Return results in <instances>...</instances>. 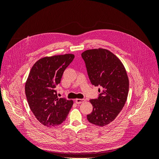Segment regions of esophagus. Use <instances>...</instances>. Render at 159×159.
I'll return each mask as SVG.
<instances>
[{
  "label": "esophagus",
  "mask_w": 159,
  "mask_h": 159,
  "mask_svg": "<svg viewBox=\"0 0 159 159\" xmlns=\"http://www.w3.org/2000/svg\"><path fill=\"white\" fill-rule=\"evenodd\" d=\"M85 99H75V102L77 104H80V103H83L85 102Z\"/></svg>",
  "instance_id": "1"
}]
</instances>
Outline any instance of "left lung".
Wrapping results in <instances>:
<instances>
[{
    "label": "left lung",
    "instance_id": "obj_1",
    "mask_svg": "<svg viewBox=\"0 0 159 159\" xmlns=\"http://www.w3.org/2000/svg\"><path fill=\"white\" fill-rule=\"evenodd\" d=\"M91 83L101 86L98 99H90L92 112L88 121L95 125H107L117 117L127 99L129 78L125 68L111 52L103 48L91 49L81 54Z\"/></svg>",
    "mask_w": 159,
    "mask_h": 159
}]
</instances>
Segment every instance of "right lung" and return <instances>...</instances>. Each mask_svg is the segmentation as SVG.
I'll list each match as a JSON object with an SVG mask.
<instances>
[{"mask_svg": "<svg viewBox=\"0 0 159 159\" xmlns=\"http://www.w3.org/2000/svg\"><path fill=\"white\" fill-rule=\"evenodd\" d=\"M75 56L71 54L46 56L33 65L25 84L29 107L43 125L54 127L63 123L74 102L58 98L56 87Z\"/></svg>", "mask_w": 159, "mask_h": 159, "instance_id": "obj_1", "label": "right lung"}]
</instances>
